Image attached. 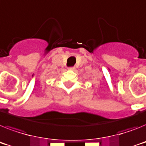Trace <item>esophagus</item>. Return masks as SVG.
Wrapping results in <instances>:
<instances>
[{
	"mask_svg": "<svg viewBox=\"0 0 146 146\" xmlns=\"http://www.w3.org/2000/svg\"><path fill=\"white\" fill-rule=\"evenodd\" d=\"M69 69L70 70H74L75 68H74V67H69Z\"/></svg>",
	"mask_w": 146,
	"mask_h": 146,
	"instance_id": "34e87169",
	"label": "esophagus"
}]
</instances>
